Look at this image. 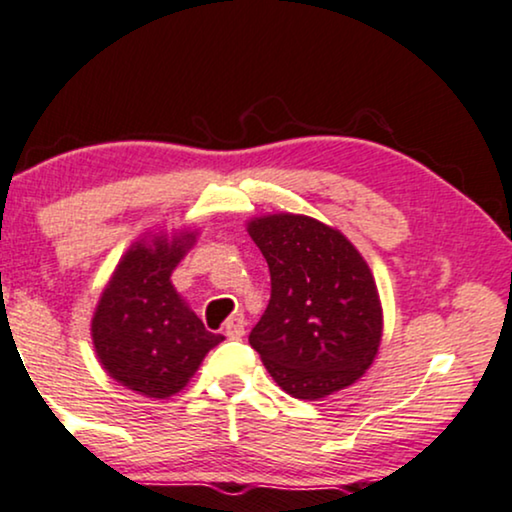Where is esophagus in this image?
Segmentation results:
<instances>
[{"instance_id": "1", "label": "esophagus", "mask_w": 512, "mask_h": 512, "mask_svg": "<svg viewBox=\"0 0 512 512\" xmlns=\"http://www.w3.org/2000/svg\"><path fill=\"white\" fill-rule=\"evenodd\" d=\"M244 327H246L244 313H232L225 323V334L230 339H239V337H244Z\"/></svg>"}]
</instances>
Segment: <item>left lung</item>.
I'll use <instances>...</instances> for the list:
<instances>
[{
	"instance_id": "1",
	"label": "left lung",
	"mask_w": 512,
	"mask_h": 512,
	"mask_svg": "<svg viewBox=\"0 0 512 512\" xmlns=\"http://www.w3.org/2000/svg\"><path fill=\"white\" fill-rule=\"evenodd\" d=\"M270 268V301L249 334L270 377L296 399H323L370 368L382 308L368 263L342 232L308 216L251 220Z\"/></svg>"
}]
</instances>
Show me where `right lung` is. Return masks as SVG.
Here are the masks:
<instances>
[{
  "label": "right lung",
  "instance_id": "add662e5",
  "mask_svg": "<svg viewBox=\"0 0 512 512\" xmlns=\"http://www.w3.org/2000/svg\"><path fill=\"white\" fill-rule=\"evenodd\" d=\"M192 242L185 235L173 244L156 239L154 246H132L92 318L94 349L106 372L151 399L180 391L206 353L223 342L170 285V273Z\"/></svg>",
  "mask_w": 512,
  "mask_h": 512
}]
</instances>
